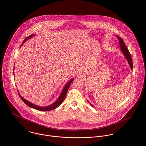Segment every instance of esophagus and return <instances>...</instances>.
Returning <instances> with one entry per match:
<instances>
[{"label": "esophagus", "instance_id": "1", "mask_svg": "<svg viewBox=\"0 0 146 146\" xmlns=\"http://www.w3.org/2000/svg\"><path fill=\"white\" fill-rule=\"evenodd\" d=\"M81 76H82V74L80 73V72H79V73H77V76L78 77H81Z\"/></svg>", "mask_w": 146, "mask_h": 146}]
</instances>
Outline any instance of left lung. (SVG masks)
<instances>
[{
    "label": "left lung",
    "instance_id": "1",
    "mask_svg": "<svg viewBox=\"0 0 146 146\" xmlns=\"http://www.w3.org/2000/svg\"><path fill=\"white\" fill-rule=\"evenodd\" d=\"M117 38L119 39V46H120V48H121V51L122 52V53H123L124 56H125L126 58L127 59L129 65H130V66L131 69V70H133V60H132V57H131V54L129 50V49H127V47L126 46V45H125L123 39L119 37V36H117ZM89 102V101H88Z\"/></svg>",
    "mask_w": 146,
    "mask_h": 146
}]
</instances>
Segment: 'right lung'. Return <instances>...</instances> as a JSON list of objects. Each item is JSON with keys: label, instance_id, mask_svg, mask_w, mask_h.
<instances>
[{"label": "right lung", "instance_id": "obj_1", "mask_svg": "<svg viewBox=\"0 0 146 146\" xmlns=\"http://www.w3.org/2000/svg\"><path fill=\"white\" fill-rule=\"evenodd\" d=\"M34 36H35V35H34V34H32V35H31L28 36L27 37H26V38L24 39V40L23 41V42H22V44H21L20 47L21 46V45L24 44V42L27 40H28L29 38H30L33 37ZM13 69H14V68H13ZM13 70H14V69H13ZM13 74H14V73H13ZM73 80H74V78L71 79V80H70L69 82H68V83L65 85V86L64 88H63V89H62V92H61V94H60V96H59L58 98L56 100V101L54 102L53 104H52V105H49V106H46V107H40V106H37V105H34V104H32V103L28 102V101H27L26 100H25L24 98H23V97L20 96V94H19V92H18V93H19V97H20V98L22 100V101H23L27 105H28L29 107L32 108H33V109H36V110H40V111H50V110H54V109H56L57 108H58V107L63 102V101H64V100H65V97H66V96L68 90V89H69V88L70 85L72 84V82L73 81Z\"/></svg>", "mask_w": 146, "mask_h": 146}]
</instances>
